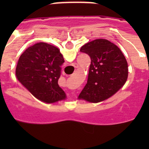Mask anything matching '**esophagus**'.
Here are the masks:
<instances>
[{"mask_svg":"<svg viewBox=\"0 0 149 149\" xmlns=\"http://www.w3.org/2000/svg\"><path fill=\"white\" fill-rule=\"evenodd\" d=\"M74 67H75V68H78V65L75 64V65H74Z\"/></svg>","mask_w":149,"mask_h":149,"instance_id":"1","label":"esophagus"}]
</instances>
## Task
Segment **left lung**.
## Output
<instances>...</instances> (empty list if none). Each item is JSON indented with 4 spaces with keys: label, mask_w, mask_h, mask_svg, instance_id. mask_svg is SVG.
Wrapping results in <instances>:
<instances>
[{
    "label": "left lung",
    "mask_w": 149,
    "mask_h": 149,
    "mask_svg": "<svg viewBox=\"0 0 149 149\" xmlns=\"http://www.w3.org/2000/svg\"><path fill=\"white\" fill-rule=\"evenodd\" d=\"M80 51L91 59L87 84L78 96L92 103L104 101L118 92L127 81L128 65L122 51L107 39H97Z\"/></svg>",
    "instance_id": "8db88e82"
}]
</instances>
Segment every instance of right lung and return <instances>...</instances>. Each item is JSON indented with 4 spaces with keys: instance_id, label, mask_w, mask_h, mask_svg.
Instances as JSON below:
<instances>
[{
    "instance_id": "add662e5",
    "label": "right lung",
    "mask_w": 149,
    "mask_h": 149,
    "mask_svg": "<svg viewBox=\"0 0 149 149\" xmlns=\"http://www.w3.org/2000/svg\"><path fill=\"white\" fill-rule=\"evenodd\" d=\"M63 63L59 48L45 42L36 43L20 56L15 76L35 98L45 103H56L66 98L58 85Z\"/></svg>"
}]
</instances>
